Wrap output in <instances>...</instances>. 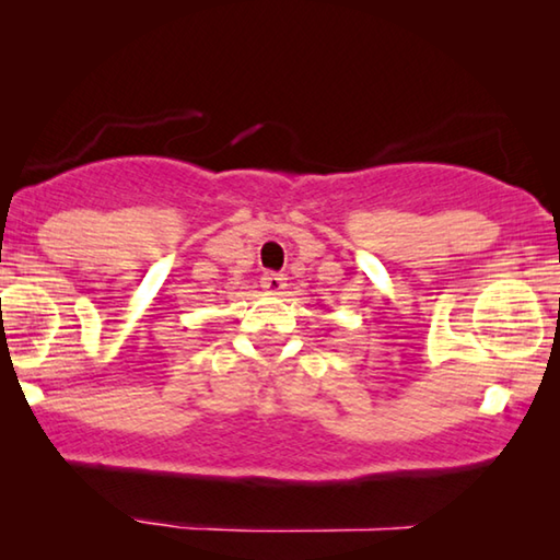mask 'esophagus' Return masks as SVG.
<instances>
[{"label": "esophagus", "instance_id": "esophagus-1", "mask_svg": "<svg viewBox=\"0 0 560 560\" xmlns=\"http://www.w3.org/2000/svg\"><path fill=\"white\" fill-rule=\"evenodd\" d=\"M261 289L271 293V296H281L283 289H287V279H283L281 273L269 271V273H264V277H261Z\"/></svg>", "mask_w": 560, "mask_h": 560}]
</instances>
